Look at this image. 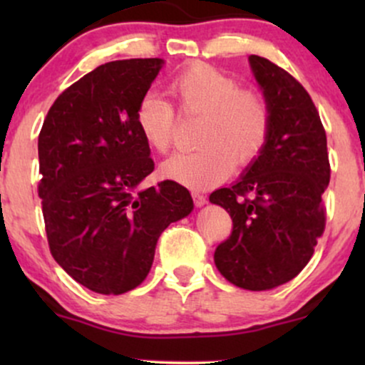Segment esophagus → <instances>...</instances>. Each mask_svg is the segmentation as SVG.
<instances>
[{"instance_id":"34e87169","label":"esophagus","mask_w":365,"mask_h":365,"mask_svg":"<svg viewBox=\"0 0 365 365\" xmlns=\"http://www.w3.org/2000/svg\"><path fill=\"white\" fill-rule=\"evenodd\" d=\"M192 197H194V202H195L197 207L204 206V204L207 202V197L204 194H200V192H192Z\"/></svg>"}]
</instances>
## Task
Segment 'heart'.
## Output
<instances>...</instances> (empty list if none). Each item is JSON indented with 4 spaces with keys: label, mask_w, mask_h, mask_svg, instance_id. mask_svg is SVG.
Wrapping results in <instances>:
<instances>
[{
    "label": "heart",
    "mask_w": 365,
    "mask_h": 365,
    "mask_svg": "<svg viewBox=\"0 0 365 365\" xmlns=\"http://www.w3.org/2000/svg\"><path fill=\"white\" fill-rule=\"evenodd\" d=\"M170 94L183 116H202L199 142L202 148L178 153L163 163L168 180L190 188L221 182L240 166L261 156L271 132V108L261 92L240 89V83L206 63H194L170 82ZM142 139L156 153L173 144L177 113L161 96H142L135 108Z\"/></svg>",
    "instance_id": "1"
}]
</instances>
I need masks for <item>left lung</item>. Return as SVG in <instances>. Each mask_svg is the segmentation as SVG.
<instances>
[{
    "instance_id": "left-lung-1",
    "label": "left lung",
    "mask_w": 365,
    "mask_h": 365,
    "mask_svg": "<svg viewBox=\"0 0 365 365\" xmlns=\"http://www.w3.org/2000/svg\"><path fill=\"white\" fill-rule=\"evenodd\" d=\"M249 61L271 108L269 139L244 177L209 200L233 223L215 250L216 267L230 283L259 292L290 282L311 261L324 233L331 166L319 111L302 83L266 58Z\"/></svg>"
}]
</instances>
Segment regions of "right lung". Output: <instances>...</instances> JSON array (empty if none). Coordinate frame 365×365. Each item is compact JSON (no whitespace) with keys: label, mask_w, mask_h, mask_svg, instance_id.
Returning <instances> with one entry per match:
<instances>
[{"label":"right lung","mask_w":365,"mask_h":365,"mask_svg":"<svg viewBox=\"0 0 365 365\" xmlns=\"http://www.w3.org/2000/svg\"><path fill=\"white\" fill-rule=\"evenodd\" d=\"M161 65L159 58L104 63L58 96L41 128L37 194L49 250L96 293L139 287L159 235L194 209L173 180L137 190L154 161L135 108Z\"/></svg>","instance_id":"right-lung-1"}]
</instances>
